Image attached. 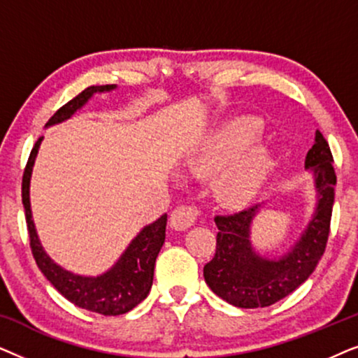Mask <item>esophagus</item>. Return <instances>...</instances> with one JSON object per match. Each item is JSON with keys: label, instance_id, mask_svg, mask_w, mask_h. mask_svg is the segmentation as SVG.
Returning a JSON list of instances; mask_svg holds the SVG:
<instances>
[{"label": "esophagus", "instance_id": "obj_1", "mask_svg": "<svg viewBox=\"0 0 358 358\" xmlns=\"http://www.w3.org/2000/svg\"><path fill=\"white\" fill-rule=\"evenodd\" d=\"M199 210L192 207V205H180L171 213L169 223L171 228L176 229V231H182V229H187L192 227V224L197 222Z\"/></svg>", "mask_w": 358, "mask_h": 358}]
</instances>
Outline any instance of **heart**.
<instances>
[{
  "label": "heart",
  "mask_w": 358,
  "mask_h": 358,
  "mask_svg": "<svg viewBox=\"0 0 358 358\" xmlns=\"http://www.w3.org/2000/svg\"><path fill=\"white\" fill-rule=\"evenodd\" d=\"M262 129V122L256 117L234 119L223 125L190 159V169L195 174H217L213 190L223 203L231 207L248 203L271 174V151L262 145L251 146L261 136Z\"/></svg>",
  "instance_id": "heart-1"
}]
</instances>
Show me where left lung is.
<instances>
[{
	"label": "left lung",
	"mask_w": 358,
	"mask_h": 358,
	"mask_svg": "<svg viewBox=\"0 0 358 358\" xmlns=\"http://www.w3.org/2000/svg\"><path fill=\"white\" fill-rule=\"evenodd\" d=\"M329 145L316 130L315 145L308 151L305 169L313 174L316 207L305 231L288 252L267 257L251 243L252 220L261 205L243 212L215 217L217 251L203 267V277L215 295L238 308H266L295 292L308 280L324 254L334 205L336 173Z\"/></svg>",
	"instance_id": "8db88e82"
}]
</instances>
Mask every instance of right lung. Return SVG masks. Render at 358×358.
Returning <instances> with one entry per match:
<instances>
[{
	"label": "right lung",
	"mask_w": 358,
	"mask_h": 358,
	"mask_svg": "<svg viewBox=\"0 0 358 358\" xmlns=\"http://www.w3.org/2000/svg\"><path fill=\"white\" fill-rule=\"evenodd\" d=\"M115 90V85L106 86H90L85 91L80 92L76 97H73L70 102L60 107L52 119L47 122L45 127H52L62 124L70 119L73 114H76L87 101L91 99L96 92H109ZM43 136H41L34 145L29 156L27 166L24 169L22 176V205L26 210V222L29 239H31V249L36 259L38 268L47 280L66 298L73 305L83 308V310L99 313L104 316H117L129 313L130 310L145 300L148 296L153 285V273L156 257L164 244L166 238V223H168V215L161 217L151 224L141 229L136 236L131 239V243L127 246L124 254L119 257L114 266L109 271L101 273L97 277L78 275L73 273L57 262L43 251L41 239L36 231V224L32 220L31 210V178L32 168L36 163L38 148H41Z\"/></svg>",
	"instance_id": "right-lung-1"
}]
</instances>
